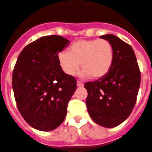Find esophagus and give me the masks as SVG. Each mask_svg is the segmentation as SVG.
<instances>
[{
  "instance_id": "34e87169",
  "label": "esophagus",
  "mask_w": 152,
  "mask_h": 152,
  "mask_svg": "<svg viewBox=\"0 0 152 152\" xmlns=\"http://www.w3.org/2000/svg\"><path fill=\"white\" fill-rule=\"evenodd\" d=\"M77 87H83L84 86V83L80 81H77Z\"/></svg>"
}]
</instances>
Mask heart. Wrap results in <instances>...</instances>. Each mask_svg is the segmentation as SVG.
Wrapping results in <instances>:
<instances>
[{"mask_svg": "<svg viewBox=\"0 0 152 152\" xmlns=\"http://www.w3.org/2000/svg\"><path fill=\"white\" fill-rule=\"evenodd\" d=\"M59 65L68 76H74L81 67L82 77L102 78L109 72L114 61V48L105 39L79 40L69 48L67 53L58 55ZM81 64H80V63Z\"/></svg>", "mask_w": 152, "mask_h": 152, "instance_id": "heart-1", "label": "heart"}]
</instances>
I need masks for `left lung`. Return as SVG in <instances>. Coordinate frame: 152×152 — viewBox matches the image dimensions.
Instances as JSON below:
<instances>
[{
  "instance_id": "obj_1",
  "label": "left lung",
  "mask_w": 152,
  "mask_h": 152,
  "mask_svg": "<svg viewBox=\"0 0 152 152\" xmlns=\"http://www.w3.org/2000/svg\"><path fill=\"white\" fill-rule=\"evenodd\" d=\"M107 40L114 48V61L109 72L102 78L85 83L86 105L94 122L104 128H114L131 115L136 103L141 73L132 47L113 34Z\"/></svg>"
}]
</instances>
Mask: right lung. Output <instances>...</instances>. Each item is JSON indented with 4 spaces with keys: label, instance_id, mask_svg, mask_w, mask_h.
<instances>
[{
    "label": "right lung",
    "instance_id": "1",
    "mask_svg": "<svg viewBox=\"0 0 152 152\" xmlns=\"http://www.w3.org/2000/svg\"><path fill=\"white\" fill-rule=\"evenodd\" d=\"M69 41L58 35L40 37L24 48L14 68L12 87L17 106L32 128L50 132L61 125L77 84L66 75L58 53Z\"/></svg>",
    "mask_w": 152,
    "mask_h": 152
}]
</instances>
